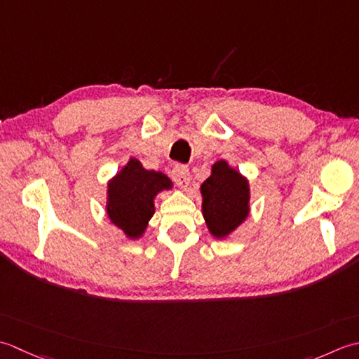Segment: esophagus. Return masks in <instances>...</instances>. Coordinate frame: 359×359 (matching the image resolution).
<instances>
[{"instance_id":"obj_1","label":"esophagus","mask_w":359,"mask_h":359,"mask_svg":"<svg viewBox=\"0 0 359 359\" xmlns=\"http://www.w3.org/2000/svg\"><path fill=\"white\" fill-rule=\"evenodd\" d=\"M172 177L173 180L177 181V184L182 189L186 190L189 187V182H190V172H189V167L187 165H182V164H177L173 167L172 170Z\"/></svg>"}]
</instances>
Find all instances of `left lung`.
<instances>
[{
	"mask_svg": "<svg viewBox=\"0 0 359 359\" xmlns=\"http://www.w3.org/2000/svg\"><path fill=\"white\" fill-rule=\"evenodd\" d=\"M200 194L203 217L212 237L224 240L250 217V181L226 159L212 164Z\"/></svg>",
	"mask_w": 359,
	"mask_h": 359,
	"instance_id": "left-lung-1",
	"label": "left lung"
}]
</instances>
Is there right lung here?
Returning <instances> with one entry per match:
<instances>
[{
  "instance_id": "add662e5",
  "label": "right lung",
  "mask_w": 359,
  "mask_h": 359,
  "mask_svg": "<svg viewBox=\"0 0 359 359\" xmlns=\"http://www.w3.org/2000/svg\"><path fill=\"white\" fill-rule=\"evenodd\" d=\"M172 187L173 182L165 173L147 170L141 161L130 156L128 163L107 184L108 220L127 238L139 240L155 214L156 195Z\"/></svg>"
}]
</instances>
